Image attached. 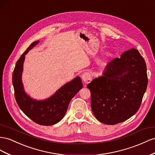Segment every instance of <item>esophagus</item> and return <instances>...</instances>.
Listing matches in <instances>:
<instances>
[{
    "label": "esophagus",
    "mask_w": 155,
    "mask_h": 155,
    "mask_svg": "<svg viewBox=\"0 0 155 155\" xmlns=\"http://www.w3.org/2000/svg\"><path fill=\"white\" fill-rule=\"evenodd\" d=\"M82 79L85 84H88V83H89L92 80L91 74L89 72L83 73L82 76Z\"/></svg>",
    "instance_id": "esophagus-1"
}]
</instances>
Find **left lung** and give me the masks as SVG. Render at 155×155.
<instances>
[{
	"label": "left lung",
	"instance_id": "1",
	"mask_svg": "<svg viewBox=\"0 0 155 155\" xmlns=\"http://www.w3.org/2000/svg\"><path fill=\"white\" fill-rule=\"evenodd\" d=\"M148 78L144 58L132 48L107 64L103 76L87 87L91 109L100 122L116 124L130 118L139 110Z\"/></svg>",
	"mask_w": 155,
	"mask_h": 155
}]
</instances>
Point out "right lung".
I'll return each mask as SVG.
<instances>
[{
  "instance_id": "1",
  "label": "right lung",
  "mask_w": 155,
  "mask_h": 155,
  "mask_svg": "<svg viewBox=\"0 0 155 155\" xmlns=\"http://www.w3.org/2000/svg\"><path fill=\"white\" fill-rule=\"evenodd\" d=\"M39 41L32 43L17 61L12 75V83L17 104L28 118L35 123L44 126L55 124L64 117L69 103L83 85L79 76L66 83L51 97L44 100L31 98L25 92L21 80L25 55Z\"/></svg>"
}]
</instances>
